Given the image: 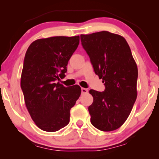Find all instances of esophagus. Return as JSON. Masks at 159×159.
Here are the masks:
<instances>
[{
	"instance_id": "34e87169",
	"label": "esophagus",
	"mask_w": 159,
	"mask_h": 159,
	"mask_svg": "<svg viewBox=\"0 0 159 159\" xmlns=\"http://www.w3.org/2000/svg\"><path fill=\"white\" fill-rule=\"evenodd\" d=\"M81 91H82V94H84V93H88V89H86V88H82V89H81Z\"/></svg>"
}]
</instances>
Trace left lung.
Segmentation results:
<instances>
[{"mask_svg":"<svg viewBox=\"0 0 159 159\" xmlns=\"http://www.w3.org/2000/svg\"><path fill=\"white\" fill-rule=\"evenodd\" d=\"M95 73L103 80V92L90 90V122L101 131L118 129L125 123L137 98L138 67L128 43L119 34L102 31L80 35Z\"/></svg>","mask_w":159,"mask_h":159,"instance_id":"8db88e82","label":"left lung"}]
</instances>
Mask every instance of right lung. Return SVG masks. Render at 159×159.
<instances>
[{
    "label": "right lung",
    "mask_w": 159,
    "mask_h": 159,
    "mask_svg": "<svg viewBox=\"0 0 159 159\" xmlns=\"http://www.w3.org/2000/svg\"><path fill=\"white\" fill-rule=\"evenodd\" d=\"M80 43V36L51 37L31 43L26 52L21 88L35 125L46 132L66 127L70 109L81 94L79 85L64 87L66 66Z\"/></svg>",
    "instance_id": "1"
}]
</instances>
